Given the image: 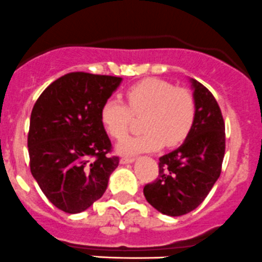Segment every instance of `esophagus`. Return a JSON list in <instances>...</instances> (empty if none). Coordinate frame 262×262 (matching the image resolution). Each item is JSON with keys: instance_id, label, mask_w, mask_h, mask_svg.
Segmentation results:
<instances>
[{"instance_id": "34e87169", "label": "esophagus", "mask_w": 262, "mask_h": 262, "mask_svg": "<svg viewBox=\"0 0 262 262\" xmlns=\"http://www.w3.org/2000/svg\"><path fill=\"white\" fill-rule=\"evenodd\" d=\"M135 161V158H133V157H124V158H121V163L124 164V163H133V162Z\"/></svg>"}]
</instances>
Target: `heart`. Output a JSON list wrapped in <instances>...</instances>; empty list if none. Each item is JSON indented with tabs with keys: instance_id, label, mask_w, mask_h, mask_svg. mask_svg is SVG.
Here are the masks:
<instances>
[{
	"instance_id": "b5f03b06",
	"label": "heart",
	"mask_w": 262,
	"mask_h": 262,
	"mask_svg": "<svg viewBox=\"0 0 262 262\" xmlns=\"http://www.w3.org/2000/svg\"><path fill=\"white\" fill-rule=\"evenodd\" d=\"M127 104L109 98L100 109V122L113 139H122L128 133L134 116L143 117L144 133L123 139L117 145L123 156L158 150L166 144L183 143L195 121L194 96L186 89L175 87L159 78H146L126 90Z\"/></svg>"
}]
</instances>
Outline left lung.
<instances>
[{"mask_svg": "<svg viewBox=\"0 0 262 262\" xmlns=\"http://www.w3.org/2000/svg\"><path fill=\"white\" fill-rule=\"evenodd\" d=\"M195 121L184 144L159 158V175L144 186L146 201L163 215L181 216L195 210L220 178L225 154V123L207 87L190 79Z\"/></svg>", "mask_w": 262, "mask_h": 262, "instance_id": "1", "label": "left lung"}]
</instances>
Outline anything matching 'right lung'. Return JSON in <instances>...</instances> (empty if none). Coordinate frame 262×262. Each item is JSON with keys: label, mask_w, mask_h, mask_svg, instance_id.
Listing matches in <instances>:
<instances>
[{"label": "right lung", "mask_w": 262, "mask_h": 262, "mask_svg": "<svg viewBox=\"0 0 262 262\" xmlns=\"http://www.w3.org/2000/svg\"><path fill=\"white\" fill-rule=\"evenodd\" d=\"M121 77L72 72L37 99L28 133L29 166L46 198L67 213L87 210L105 193L119 158L100 122V109Z\"/></svg>", "instance_id": "right-lung-1"}]
</instances>
